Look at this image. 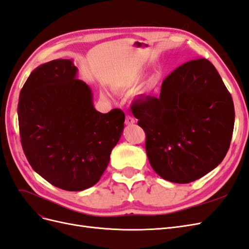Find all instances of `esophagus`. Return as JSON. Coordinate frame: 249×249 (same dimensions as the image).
Listing matches in <instances>:
<instances>
[{
    "mask_svg": "<svg viewBox=\"0 0 249 249\" xmlns=\"http://www.w3.org/2000/svg\"><path fill=\"white\" fill-rule=\"evenodd\" d=\"M124 124H125L126 125L134 124H135V119H134L131 115H126V116H125V120H124Z\"/></svg>",
    "mask_w": 249,
    "mask_h": 249,
    "instance_id": "1",
    "label": "esophagus"
}]
</instances>
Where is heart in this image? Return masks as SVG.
I'll list each match as a JSON object with an SVG mask.
<instances>
[{
	"label": "heart",
	"instance_id": "b5f03b06",
	"mask_svg": "<svg viewBox=\"0 0 249 249\" xmlns=\"http://www.w3.org/2000/svg\"><path fill=\"white\" fill-rule=\"evenodd\" d=\"M144 77V71L143 70H134L130 72H127L124 74V77L118 79L113 87L116 90H126L136 86L138 83L142 80V78ZM146 92V88H141L139 93L142 94Z\"/></svg>",
	"mask_w": 249,
	"mask_h": 249
}]
</instances>
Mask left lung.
Segmentation results:
<instances>
[{
    "mask_svg": "<svg viewBox=\"0 0 249 249\" xmlns=\"http://www.w3.org/2000/svg\"><path fill=\"white\" fill-rule=\"evenodd\" d=\"M132 112L145 132L150 166L169 182L188 184L206 176L230 148L232 99L207 59L178 67L163 81L160 96L136 101Z\"/></svg>",
    "mask_w": 249,
    "mask_h": 249,
    "instance_id": "obj_1",
    "label": "left lung"
}]
</instances>
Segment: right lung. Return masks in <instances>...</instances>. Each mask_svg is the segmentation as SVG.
Wrapping results in <instances>:
<instances>
[{"label": "right lung", "mask_w": 249, "mask_h": 249, "mask_svg": "<svg viewBox=\"0 0 249 249\" xmlns=\"http://www.w3.org/2000/svg\"><path fill=\"white\" fill-rule=\"evenodd\" d=\"M21 146L34 171L55 187L82 191L99 182L124 127V113L96 111L72 60L30 73L18 106Z\"/></svg>", "instance_id": "add662e5"}]
</instances>
